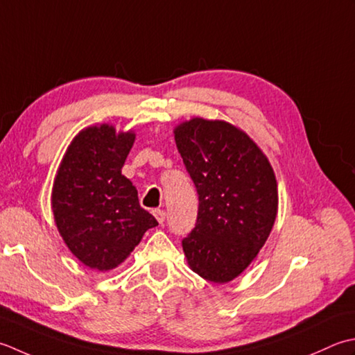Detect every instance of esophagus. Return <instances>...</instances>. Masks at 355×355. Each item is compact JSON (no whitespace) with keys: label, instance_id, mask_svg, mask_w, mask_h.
<instances>
[{"label":"esophagus","instance_id":"1","mask_svg":"<svg viewBox=\"0 0 355 355\" xmlns=\"http://www.w3.org/2000/svg\"><path fill=\"white\" fill-rule=\"evenodd\" d=\"M153 214H155V218H156V220L159 223H164L165 222V211H164V209L156 208V209H153Z\"/></svg>","mask_w":355,"mask_h":355}]
</instances>
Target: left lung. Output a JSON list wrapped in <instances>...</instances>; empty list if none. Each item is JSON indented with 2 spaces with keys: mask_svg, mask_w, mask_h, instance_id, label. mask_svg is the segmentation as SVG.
Returning <instances> with one entry per match:
<instances>
[{
  "mask_svg": "<svg viewBox=\"0 0 355 355\" xmlns=\"http://www.w3.org/2000/svg\"><path fill=\"white\" fill-rule=\"evenodd\" d=\"M196 187V225L182 239L190 268L214 284L237 277L268 239L277 214V182L266 156L228 122L194 118L175 130Z\"/></svg>",
  "mask_w": 355,
  "mask_h": 355,
  "instance_id": "obj_1",
  "label": "left lung"
}]
</instances>
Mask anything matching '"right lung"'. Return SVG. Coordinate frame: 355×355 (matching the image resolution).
I'll return each mask as SVG.
<instances>
[{"mask_svg":"<svg viewBox=\"0 0 355 355\" xmlns=\"http://www.w3.org/2000/svg\"><path fill=\"white\" fill-rule=\"evenodd\" d=\"M135 135L110 125L83 130L55 178L52 207L69 250L98 271L116 268L157 220L139 205L136 187L122 176Z\"/></svg>","mask_w":355,"mask_h":355,"instance_id":"obj_1","label":"right lung"}]
</instances>
